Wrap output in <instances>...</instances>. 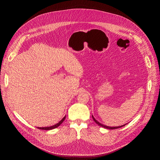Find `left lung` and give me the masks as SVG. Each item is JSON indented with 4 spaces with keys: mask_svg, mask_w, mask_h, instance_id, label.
Masks as SVG:
<instances>
[{
    "mask_svg": "<svg viewBox=\"0 0 160 160\" xmlns=\"http://www.w3.org/2000/svg\"><path fill=\"white\" fill-rule=\"evenodd\" d=\"M92 117H93V119L94 121H95L97 124H98V126H100V127H103V128H107V129H110V130L117 129V128H121V127H124V126L126 125V124H123V125H122V126H119V127H108V126H106V125H104V124H101L100 122H99L98 121H97L94 118V117H93V115H92Z\"/></svg>",
    "mask_w": 160,
    "mask_h": 160,
    "instance_id": "obj_1",
    "label": "left lung"
}]
</instances>
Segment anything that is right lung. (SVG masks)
I'll list each match as a JSON object with an SVG mask.
<instances>
[{"label": "right lung", "instance_id": "right-lung-1", "mask_svg": "<svg viewBox=\"0 0 160 160\" xmlns=\"http://www.w3.org/2000/svg\"><path fill=\"white\" fill-rule=\"evenodd\" d=\"M65 116L63 117V118L60 122H58L57 124H54V125H53V126H51V127H38V128L39 129H41V130H52V129H54V128L58 127L59 126H60V125L63 122V121L65 120Z\"/></svg>", "mask_w": 160, "mask_h": 160}]
</instances>
